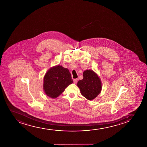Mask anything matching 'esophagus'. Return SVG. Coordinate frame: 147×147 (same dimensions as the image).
Wrapping results in <instances>:
<instances>
[{"instance_id":"esophagus-1","label":"esophagus","mask_w":147,"mask_h":147,"mask_svg":"<svg viewBox=\"0 0 147 147\" xmlns=\"http://www.w3.org/2000/svg\"><path fill=\"white\" fill-rule=\"evenodd\" d=\"M78 79H77V78H76V79H74V83L75 84H76V83H77V82H78Z\"/></svg>"}]
</instances>
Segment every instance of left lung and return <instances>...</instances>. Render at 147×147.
Wrapping results in <instances>:
<instances>
[{"mask_svg":"<svg viewBox=\"0 0 147 147\" xmlns=\"http://www.w3.org/2000/svg\"><path fill=\"white\" fill-rule=\"evenodd\" d=\"M83 74V80L78 81L77 85L83 96L88 100H92L101 92V80L98 74L91 69L85 70Z\"/></svg>","mask_w":147,"mask_h":147,"instance_id":"obj_1","label":"left lung"}]
</instances>
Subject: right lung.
I'll use <instances>...</instances> for the list:
<instances>
[{
	"label": "right lung",
	"instance_id": "right-lung-1",
	"mask_svg": "<svg viewBox=\"0 0 147 147\" xmlns=\"http://www.w3.org/2000/svg\"><path fill=\"white\" fill-rule=\"evenodd\" d=\"M73 83L69 70L58 65L50 68L45 75L43 89L47 96L55 98Z\"/></svg>",
	"mask_w": 147,
	"mask_h": 147
}]
</instances>
